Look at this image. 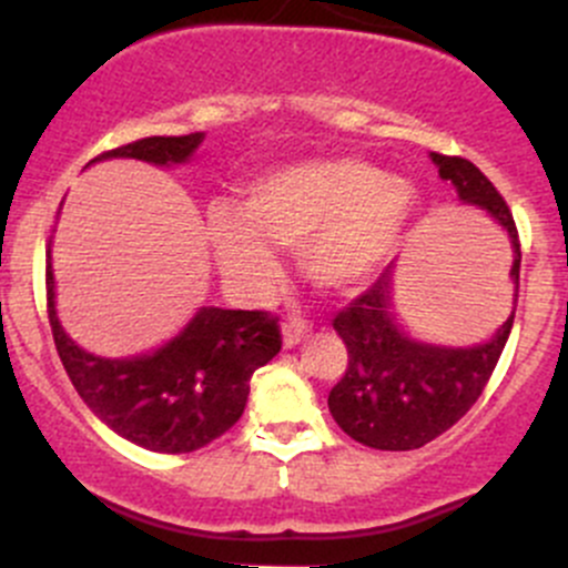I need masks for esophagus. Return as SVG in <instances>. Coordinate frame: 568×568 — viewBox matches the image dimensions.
Returning a JSON list of instances; mask_svg holds the SVG:
<instances>
[{
	"label": "esophagus",
	"instance_id": "1",
	"mask_svg": "<svg viewBox=\"0 0 568 568\" xmlns=\"http://www.w3.org/2000/svg\"><path fill=\"white\" fill-rule=\"evenodd\" d=\"M311 321H305L302 316H291L288 321H285V329H283V343L285 348H294L300 346L302 341H305L307 335H311Z\"/></svg>",
	"mask_w": 568,
	"mask_h": 568
}]
</instances>
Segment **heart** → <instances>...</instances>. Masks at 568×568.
Here are the masks:
<instances>
[{"instance_id": "1", "label": "heart", "mask_w": 568, "mask_h": 568, "mask_svg": "<svg viewBox=\"0 0 568 568\" xmlns=\"http://www.w3.org/2000/svg\"><path fill=\"white\" fill-rule=\"evenodd\" d=\"M412 214L415 194L385 170L357 159H313L252 181L244 209L214 205L205 236L236 291H257L272 280L274 244L302 247L318 285L348 291L393 255Z\"/></svg>"}]
</instances>
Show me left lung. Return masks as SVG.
<instances>
[{"instance_id":"8db88e82","label":"left lung","mask_w":568,"mask_h":568,"mask_svg":"<svg viewBox=\"0 0 568 568\" xmlns=\"http://www.w3.org/2000/svg\"><path fill=\"white\" fill-rule=\"evenodd\" d=\"M439 178L462 203L497 220L514 247V311L519 296V233L506 200L473 162L432 153ZM511 316L486 343L469 348L434 346L406 335L393 313V266L365 294L337 313L332 326L348 348V368L329 390L332 417L357 443L376 450H415L448 432L478 400L506 348Z\"/></svg>"}]
</instances>
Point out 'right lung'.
Here are the masks:
<instances>
[{
    "label": "right lung",
    "instance_id": "right-lung-1",
    "mask_svg": "<svg viewBox=\"0 0 568 568\" xmlns=\"http://www.w3.org/2000/svg\"><path fill=\"white\" fill-rule=\"evenodd\" d=\"M203 131L145 136L101 159L181 164L197 151ZM45 305L57 354L84 404L129 443L153 454H192L214 443L242 417L250 379L283 346L277 318L266 311L200 307L162 348L142 357L106 359L79 348L54 311V274L45 263Z\"/></svg>",
    "mask_w": 568,
    "mask_h": 568
}]
</instances>
